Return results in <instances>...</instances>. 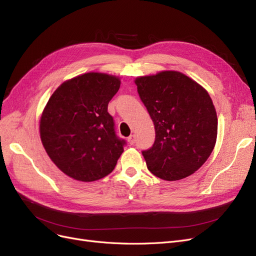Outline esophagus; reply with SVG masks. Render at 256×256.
I'll return each instance as SVG.
<instances>
[{
    "mask_svg": "<svg viewBox=\"0 0 256 256\" xmlns=\"http://www.w3.org/2000/svg\"><path fill=\"white\" fill-rule=\"evenodd\" d=\"M128 142L130 144H134L135 142H136V135H130L128 138Z\"/></svg>",
    "mask_w": 256,
    "mask_h": 256,
    "instance_id": "1",
    "label": "esophagus"
}]
</instances>
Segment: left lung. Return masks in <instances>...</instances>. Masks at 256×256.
Here are the masks:
<instances>
[{
  "mask_svg": "<svg viewBox=\"0 0 256 256\" xmlns=\"http://www.w3.org/2000/svg\"><path fill=\"white\" fill-rule=\"evenodd\" d=\"M135 84L155 128L153 146L142 151L148 169L166 180L192 174L208 160L217 139L210 94L178 71L140 76Z\"/></svg>",
  "mask_w": 256,
  "mask_h": 256,
  "instance_id": "8db88e82",
  "label": "left lung"
}]
</instances>
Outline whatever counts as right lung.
Returning a JSON list of instances; mask_svg holds the SVG:
<instances>
[{
  "mask_svg": "<svg viewBox=\"0 0 256 256\" xmlns=\"http://www.w3.org/2000/svg\"><path fill=\"white\" fill-rule=\"evenodd\" d=\"M117 76L90 72L57 88L40 119V138L52 162L68 176L92 182L114 169L126 144L116 135L108 103Z\"/></svg>",
  "mask_w": 256,
  "mask_h": 256,
  "instance_id": "right-lung-1",
  "label": "right lung"
}]
</instances>
